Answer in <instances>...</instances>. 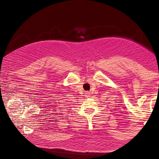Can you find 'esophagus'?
<instances>
[{
  "instance_id": "obj_1",
  "label": "esophagus",
  "mask_w": 159,
  "mask_h": 159,
  "mask_svg": "<svg viewBox=\"0 0 159 159\" xmlns=\"http://www.w3.org/2000/svg\"><path fill=\"white\" fill-rule=\"evenodd\" d=\"M90 93L89 92H86L85 93V96L86 98H89L90 97Z\"/></svg>"
}]
</instances>
